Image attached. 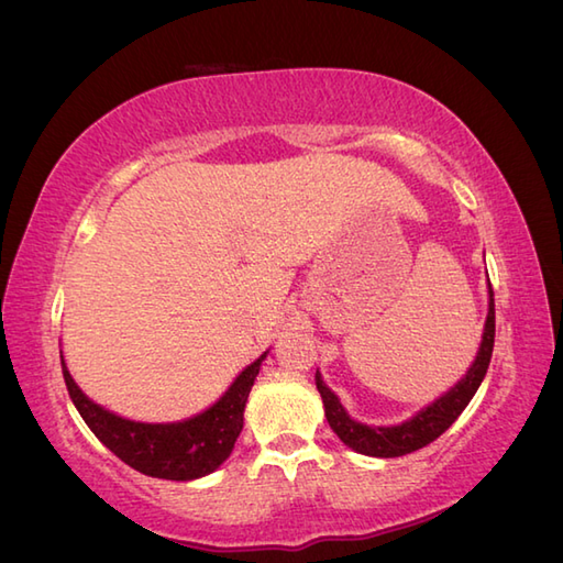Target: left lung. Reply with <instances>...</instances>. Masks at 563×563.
Masks as SVG:
<instances>
[{
	"mask_svg": "<svg viewBox=\"0 0 563 563\" xmlns=\"http://www.w3.org/2000/svg\"><path fill=\"white\" fill-rule=\"evenodd\" d=\"M488 294H490V303H488L486 330H484V340H481V350L476 354L472 369L466 372V376L452 388V391H446L442 398L434 400L432 406L420 410L416 418L400 422V426L369 428V426H362V422H354L345 412V408L340 406L338 396L330 391V388L323 384V378H320V374L316 372V388L320 391V398H323L325 418L330 422L332 432H335L347 446H352L354 452L366 454V456H384V459L410 454L438 440L440 434L450 428L459 416H462V410L468 406V400L474 398V394L478 391V386L488 372L493 340H496V303H493V289Z\"/></svg>",
	"mask_w": 563,
	"mask_h": 563,
	"instance_id": "left-lung-1",
	"label": "left lung"
}]
</instances>
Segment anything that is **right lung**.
I'll return each mask as SVG.
<instances>
[{"instance_id": "1", "label": "right lung", "mask_w": 563, "mask_h": 563, "mask_svg": "<svg viewBox=\"0 0 563 563\" xmlns=\"http://www.w3.org/2000/svg\"><path fill=\"white\" fill-rule=\"evenodd\" d=\"M265 357L267 354H262L257 362H252L228 388L225 396L201 416L185 422H167V426L123 420L97 406L79 391L70 372L65 369V362L63 376L79 416L121 462L145 476L191 481L216 472L231 456L238 434L243 430V410L250 388L255 384Z\"/></svg>"}]
</instances>
